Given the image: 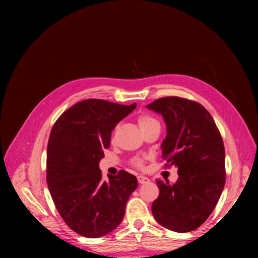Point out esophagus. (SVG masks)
<instances>
[{
    "instance_id": "1",
    "label": "esophagus",
    "mask_w": 258,
    "mask_h": 258,
    "mask_svg": "<svg viewBox=\"0 0 258 258\" xmlns=\"http://www.w3.org/2000/svg\"><path fill=\"white\" fill-rule=\"evenodd\" d=\"M138 180H139L140 184H145V183L150 182V179L145 177V176H143V175H140V176H138Z\"/></svg>"
}]
</instances>
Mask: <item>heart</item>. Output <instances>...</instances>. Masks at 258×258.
Masks as SVG:
<instances>
[{"label": "heart", "instance_id": "heart-1", "mask_svg": "<svg viewBox=\"0 0 258 258\" xmlns=\"http://www.w3.org/2000/svg\"><path fill=\"white\" fill-rule=\"evenodd\" d=\"M138 123H139V126L141 127V130H143V128L147 127V126H150L154 123H158V122L156 118L151 116V115H149V114H141L138 117ZM132 164L136 167L142 168L144 165V161H143V158H141V157H135V158H133Z\"/></svg>", "mask_w": 258, "mask_h": 258}]
</instances>
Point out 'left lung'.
Returning a JSON list of instances; mask_svg holds the SVG:
<instances>
[{"mask_svg": "<svg viewBox=\"0 0 258 258\" xmlns=\"http://www.w3.org/2000/svg\"><path fill=\"white\" fill-rule=\"evenodd\" d=\"M147 108L163 115L167 135L162 157L166 167L178 168L175 184L156 180L160 195L153 202V216L171 231L191 232L210 217L225 185L222 135L210 112L195 101L167 96Z\"/></svg>", "mask_w": 258, "mask_h": 258, "instance_id": "obj_1", "label": "left lung"}]
</instances>
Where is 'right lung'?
Here are the masks:
<instances>
[{"instance_id":"1","label":"right lung","mask_w":258,"mask_h":258,"mask_svg":"<svg viewBox=\"0 0 258 258\" xmlns=\"http://www.w3.org/2000/svg\"><path fill=\"white\" fill-rule=\"evenodd\" d=\"M136 104L90 98L76 103L54 123L47 143L46 182L56 210L82 236L97 238L122 222L138 179L126 171L102 179L98 162L115 126Z\"/></svg>"}]
</instances>
